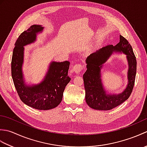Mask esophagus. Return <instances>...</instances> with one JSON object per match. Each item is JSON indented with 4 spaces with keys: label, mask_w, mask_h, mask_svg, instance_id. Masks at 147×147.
<instances>
[{
    "label": "esophagus",
    "mask_w": 147,
    "mask_h": 147,
    "mask_svg": "<svg viewBox=\"0 0 147 147\" xmlns=\"http://www.w3.org/2000/svg\"><path fill=\"white\" fill-rule=\"evenodd\" d=\"M83 66L82 64H77L74 65L73 67V70L74 72H75L76 74H78V73H80V72L83 70Z\"/></svg>",
    "instance_id": "esophagus-1"
}]
</instances>
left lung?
<instances>
[{
	"instance_id": "obj_1",
	"label": "left lung",
	"mask_w": 147,
	"mask_h": 147,
	"mask_svg": "<svg viewBox=\"0 0 147 147\" xmlns=\"http://www.w3.org/2000/svg\"><path fill=\"white\" fill-rule=\"evenodd\" d=\"M125 54L129 63L128 84L121 93L114 94L106 91L101 78V70L104 63L113 53ZM86 71L83 74L86 104L95 110L109 111L116 107L129 97L135 84L136 60L132 47L127 40L120 35L117 45H109L90 54L86 59Z\"/></svg>"
}]
</instances>
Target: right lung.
Returning <instances> with one entry per match:
<instances>
[{
	"mask_svg": "<svg viewBox=\"0 0 147 147\" xmlns=\"http://www.w3.org/2000/svg\"><path fill=\"white\" fill-rule=\"evenodd\" d=\"M43 28L39 24L31 26L19 36L15 43L11 62V74L15 88L21 101L38 110H49L60 104L65 86L71 81L68 76L70 62L52 61L42 82L28 85L23 71L24 46L36 42L37 35Z\"/></svg>",
	"mask_w": 147,
	"mask_h": 147,
	"instance_id": "add662e5",
	"label": "right lung"
}]
</instances>
